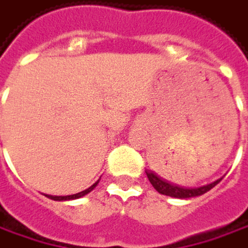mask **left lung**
<instances>
[{
  "instance_id": "left-lung-1",
  "label": "left lung",
  "mask_w": 248,
  "mask_h": 248,
  "mask_svg": "<svg viewBox=\"0 0 248 248\" xmlns=\"http://www.w3.org/2000/svg\"><path fill=\"white\" fill-rule=\"evenodd\" d=\"M145 173H147V178L150 180V183L153 185V187L155 188L158 193H161L164 196H169V197H175V199H191V197L201 196V194L210 191L211 188L214 187V186H217L222 180L221 178L218 179V180H215V182H212V183H210V185L201 186V187L187 188L170 183L169 180L164 179L162 176H159V175H156L155 172H153V170H145Z\"/></svg>"
}]
</instances>
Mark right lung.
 Listing matches in <instances>:
<instances>
[{
	"label": "right lung",
	"mask_w": 248,
	"mask_h": 248,
	"mask_svg": "<svg viewBox=\"0 0 248 248\" xmlns=\"http://www.w3.org/2000/svg\"><path fill=\"white\" fill-rule=\"evenodd\" d=\"M98 185V182H95L93 186H90L89 188H86V190H83L80 193H76V194H72V196H49L47 194V197L51 200H54V201H69V200H76V199H80L83 196H86V194H89L90 191H92L93 188L95 187Z\"/></svg>",
	"instance_id": "right-lung-1"
}]
</instances>
